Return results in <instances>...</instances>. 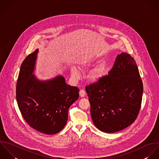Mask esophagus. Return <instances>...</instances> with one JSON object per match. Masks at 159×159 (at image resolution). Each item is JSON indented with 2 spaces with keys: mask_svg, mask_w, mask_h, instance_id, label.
I'll return each mask as SVG.
<instances>
[{
  "mask_svg": "<svg viewBox=\"0 0 159 159\" xmlns=\"http://www.w3.org/2000/svg\"><path fill=\"white\" fill-rule=\"evenodd\" d=\"M85 92L84 91V90H83V89H81V90H80V91H79V95H80V97H85Z\"/></svg>",
  "mask_w": 159,
  "mask_h": 159,
  "instance_id": "34e87169",
  "label": "esophagus"
}]
</instances>
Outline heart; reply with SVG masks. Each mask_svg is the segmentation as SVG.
I'll return each mask as SVG.
<instances>
[{"label": "heart", "instance_id": "b5f03b06", "mask_svg": "<svg viewBox=\"0 0 159 159\" xmlns=\"http://www.w3.org/2000/svg\"><path fill=\"white\" fill-rule=\"evenodd\" d=\"M96 58L93 57H88L84 59L80 64L79 67L81 69L85 70L90 67L95 62ZM107 67V64L105 61L101 62L97 67H95L88 75V79L92 82H99L104 76ZM71 74L75 77H78L79 75V72L78 69L72 66L71 67Z\"/></svg>", "mask_w": 159, "mask_h": 159}]
</instances>
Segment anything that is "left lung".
Wrapping results in <instances>:
<instances>
[{"mask_svg":"<svg viewBox=\"0 0 159 159\" xmlns=\"http://www.w3.org/2000/svg\"><path fill=\"white\" fill-rule=\"evenodd\" d=\"M95 126L113 133L130 126L141 105L143 84L136 61L129 54L117 56L108 75L85 88Z\"/></svg>","mask_w":159,"mask_h":159,"instance_id":"obj_1","label":"left lung"}]
</instances>
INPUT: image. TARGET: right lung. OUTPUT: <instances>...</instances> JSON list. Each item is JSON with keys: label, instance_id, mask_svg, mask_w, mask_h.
I'll return each mask as SVG.
<instances>
[{"label": "right lung", "instance_id": "obj_1", "mask_svg": "<svg viewBox=\"0 0 159 159\" xmlns=\"http://www.w3.org/2000/svg\"><path fill=\"white\" fill-rule=\"evenodd\" d=\"M38 49L23 61L16 82V98L25 121L46 134H54L66 126L68 110L79 97V89L66 84L59 75L40 80L34 74Z\"/></svg>", "mask_w": 159, "mask_h": 159}]
</instances>
